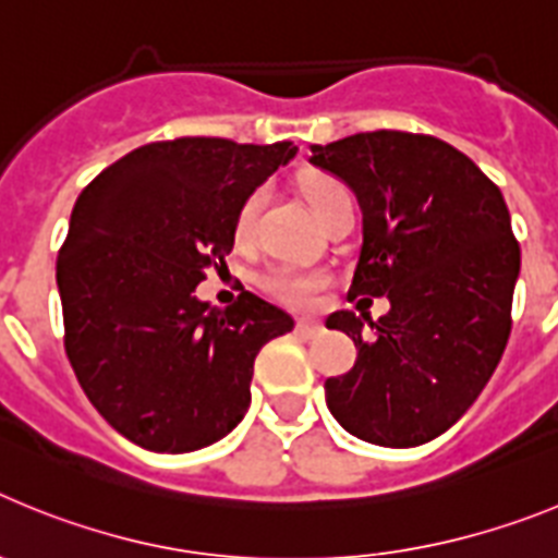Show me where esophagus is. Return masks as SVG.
<instances>
[{
	"mask_svg": "<svg viewBox=\"0 0 558 558\" xmlns=\"http://www.w3.org/2000/svg\"><path fill=\"white\" fill-rule=\"evenodd\" d=\"M295 332L302 335V338H315V335L322 332V324L310 322V318H299L295 322Z\"/></svg>",
	"mask_w": 558,
	"mask_h": 558,
	"instance_id": "esophagus-1",
	"label": "esophagus"
}]
</instances>
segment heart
<instances>
[{
  "mask_svg": "<svg viewBox=\"0 0 558 558\" xmlns=\"http://www.w3.org/2000/svg\"><path fill=\"white\" fill-rule=\"evenodd\" d=\"M304 195L313 204V209L318 211V218L324 220L329 209L338 204L340 198H347L349 192L343 190V184H338L335 179H327V175H315L304 184ZM265 206V190H254L248 198L240 204V211H236L234 231L236 240H248L254 234L256 218ZM324 284V276L310 274V270H299L293 265H274V268L265 270L263 276V288L268 290L274 299L290 304V307H310L318 293V288Z\"/></svg>",
  "mask_w": 558,
  "mask_h": 558,
  "instance_id": "obj_1",
  "label": "heart"
}]
</instances>
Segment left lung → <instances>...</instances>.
<instances>
[{
  "label": "left lung",
  "instance_id": "8db88e82",
  "mask_svg": "<svg viewBox=\"0 0 558 558\" xmlns=\"http://www.w3.org/2000/svg\"><path fill=\"white\" fill-rule=\"evenodd\" d=\"M310 161L363 209L349 299L391 302L369 322L374 339L349 310L327 318L357 347L352 372L324 383L329 411L372 445H425L466 413L509 343L520 276L509 206L470 156L427 133H354L313 145Z\"/></svg>",
  "mask_w": 558,
  "mask_h": 558
}]
</instances>
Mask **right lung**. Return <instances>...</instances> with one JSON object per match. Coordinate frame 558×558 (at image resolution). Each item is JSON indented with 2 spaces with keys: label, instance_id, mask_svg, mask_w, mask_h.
Listing matches in <instances>:
<instances>
[{
  "label": "right lung",
  "instance_id": "obj_1",
  "mask_svg": "<svg viewBox=\"0 0 558 558\" xmlns=\"http://www.w3.org/2000/svg\"><path fill=\"white\" fill-rule=\"evenodd\" d=\"M293 156V142L181 136L136 147L81 192L56 265L63 347L133 445L201 450L248 411L256 354L293 318L248 290L209 307L195 288L234 248L240 204Z\"/></svg>",
  "mask_w": 558,
  "mask_h": 558
}]
</instances>
